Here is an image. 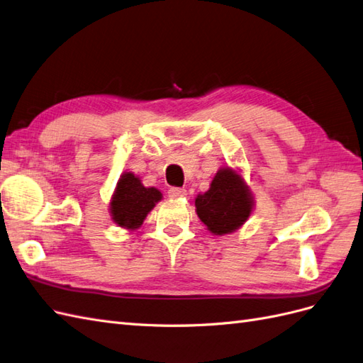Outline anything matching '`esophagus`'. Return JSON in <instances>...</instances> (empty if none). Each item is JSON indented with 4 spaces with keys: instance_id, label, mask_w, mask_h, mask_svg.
<instances>
[{
    "instance_id": "esophagus-1",
    "label": "esophagus",
    "mask_w": 363,
    "mask_h": 363,
    "mask_svg": "<svg viewBox=\"0 0 363 363\" xmlns=\"http://www.w3.org/2000/svg\"><path fill=\"white\" fill-rule=\"evenodd\" d=\"M168 195H169V199H182V196H184L186 195V189H183V188H171L169 191H168Z\"/></svg>"
}]
</instances>
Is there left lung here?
I'll return each mask as SVG.
<instances>
[{
    "label": "left lung",
    "mask_w": 363,
    "mask_h": 363,
    "mask_svg": "<svg viewBox=\"0 0 363 363\" xmlns=\"http://www.w3.org/2000/svg\"><path fill=\"white\" fill-rule=\"evenodd\" d=\"M196 215L213 235L233 233L251 215L255 200L244 179L232 169L221 168L211 188L195 199Z\"/></svg>",
    "instance_id": "left-lung-1"
}]
</instances>
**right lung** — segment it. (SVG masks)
Instances as JSON below:
<instances>
[{
    "label": "right lung",
    "instance_id": "obj_1",
    "mask_svg": "<svg viewBox=\"0 0 363 363\" xmlns=\"http://www.w3.org/2000/svg\"><path fill=\"white\" fill-rule=\"evenodd\" d=\"M162 200V192L156 188H145L133 172H124L116 183L111 200L113 223L127 230H136L152 207Z\"/></svg>",
    "mask_w": 363,
    "mask_h": 363
}]
</instances>
